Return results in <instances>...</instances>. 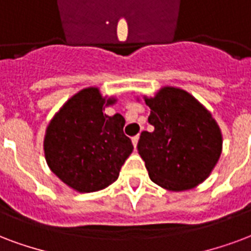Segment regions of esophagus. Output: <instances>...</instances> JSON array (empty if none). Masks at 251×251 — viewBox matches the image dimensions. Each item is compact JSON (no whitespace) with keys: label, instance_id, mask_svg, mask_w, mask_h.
Wrapping results in <instances>:
<instances>
[{"label":"esophagus","instance_id":"obj_1","mask_svg":"<svg viewBox=\"0 0 251 251\" xmlns=\"http://www.w3.org/2000/svg\"><path fill=\"white\" fill-rule=\"evenodd\" d=\"M137 141H139V135H136V136L132 137V144L135 148H136V146H137Z\"/></svg>","mask_w":251,"mask_h":251}]
</instances>
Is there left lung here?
Returning <instances> with one entry per match:
<instances>
[{
    "mask_svg": "<svg viewBox=\"0 0 251 251\" xmlns=\"http://www.w3.org/2000/svg\"><path fill=\"white\" fill-rule=\"evenodd\" d=\"M143 99L154 129L141 132L137 151L151 180L171 192L193 189L204 182L222 152L216 119L181 88L164 86L154 97Z\"/></svg>",
    "mask_w": 251,
    "mask_h": 251,
    "instance_id": "8db88e82",
    "label": "left lung"
}]
</instances>
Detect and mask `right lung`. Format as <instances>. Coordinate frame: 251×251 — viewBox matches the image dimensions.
<instances>
[{
  "label": "right lung",
  "mask_w": 251,
  "mask_h": 251,
  "mask_svg": "<svg viewBox=\"0 0 251 251\" xmlns=\"http://www.w3.org/2000/svg\"><path fill=\"white\" fill-rule=\"evenodd\" d=\"M118 101L98 87L83 88L62 105L47 126L45 159L61 181L79 193L98 192L118 180L133 146L120 114H103Z\"/></svg>",
  "instance_id": "add662e5"
}]
</instances>
